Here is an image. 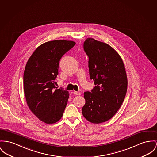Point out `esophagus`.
I'll list each match as a JSON object with an SVG mask.
<instances>
[{
  "instance_id": "obj_1",
  "label": "esophagus",
  "mask_w": 157,
  "mask_h": 157,
  "mask_svg": "<svg viewBox=\"0 0 157 157\" xmlns=\"http://www.w3.org/2000/svg\"><path fill=\"white\" fill-rule=\"evenodd\" d=\"M74 94H75V95H81V93L79 92H76V91H74L73 92Z\"/></svg>"
}]
</instances>
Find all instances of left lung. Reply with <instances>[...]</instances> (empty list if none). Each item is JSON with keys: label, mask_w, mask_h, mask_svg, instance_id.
<instances>
[{"label": "left lung", "mask_w": 157, "mask_h": 157, "mask_svg": "<svg viewBox=\"0 0 157 157\" xmlns=\"http://www.w3.org/2000/svg\"><path fill=\"white\" fill-rule=\"evenodd\" d=\"M89 57V70L94 86L85 92L82 114L89 121L99 124L111 119L123 104L127 88V78L122 59L106 43L87 38L83 43Z\"/></svg>", "instance_id": "obj_1"}]
</instances>
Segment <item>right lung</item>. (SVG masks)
<instances>
[{
  "label": "right lung",
  "instance_id": "right-lung-1",
  "mask_svg": "<svg viewBox=\"0 0 157 157\" xmlns=\"http://www.w3.org/2000/svg\"><path fill=\"white\" fill-rule=\"evenodd\" d=\"M73 41L57 40L39 46L28 60L24 77V91L32 113L46 124L62 117L69 98L68 92L55 87L59 64L63 55L73 48Z\"/></svg>",
  "mask_w": 157,
  "mask_h": 157
}]
</instances>
